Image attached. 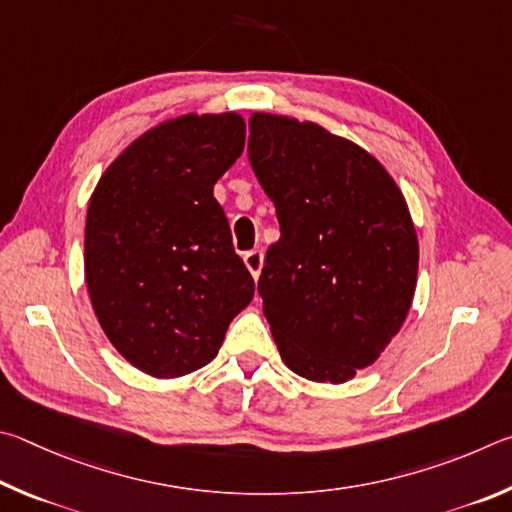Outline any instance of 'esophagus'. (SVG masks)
<instances>
[{
  "mask_svg": "<svg viewBox=\"0 0 512 512\" xmlns=\"http://www.w3.org/2000/svg\"><path fill=\"white\" fill-rule=\"evenodd\" d=\"M242 261H245V267L251 272V276H254V279H258V276H261V270H263V251L251 249V251H247L245 256H242Z\"/></svg>",
  "mask_w": 512,
  "mask_h": 512,
  "instance_id": "34e87169",
  "label": "esophagus"
}]
</instances>
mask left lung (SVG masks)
I'll return each mask as SVG.
<instances>
[{
    "label": "left lung",
    "mask_w": 512,
    "mask_h": 512,
    "mask_svg": "<svg viewBox=\"0 0 512 512\" xmlns=\"http://www.w3.org/2000/svg\"><path fill=\"white\" fill-rule=\"evenodd\" d=\"M247 150L281 224L258 292L283 362L312 382L353 380L414 301L405 195L371 152L312 121L254 112Z\"/></svg>",
    "instance_id": "obj_1"
}]
</instances>
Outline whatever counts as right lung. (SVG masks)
I'll use <instances>...</instances> for the list:
<instances>
[{
  "label": "right lung",
  "mask_w": 512,
  "mask_h": 512,
  "mask_svg": "<svg viewBox=\"0 0 512 512\" xmlns=\"http://www.w3.org/2000/svg\"><path fill=\"white\" fill-rule=\"evenodd\" d=\"M245 148L236 112L184 114L134 139L98 179L85 222V283L98 324L152 378L218 355L254 299L213 186Z\"/></svg>",
  "instance_id": "right-lung-1"
}]
</instances>
